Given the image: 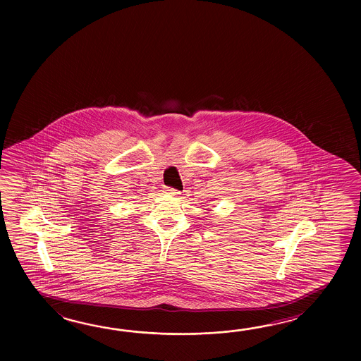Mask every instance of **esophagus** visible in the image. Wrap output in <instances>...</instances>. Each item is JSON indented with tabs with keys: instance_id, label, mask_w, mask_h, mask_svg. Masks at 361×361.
I'll return each instance as SVG.
<instances>
[{
	"instance_id": "34e87169",
	"label": "esophagus",
	"mask_w": 361,
	"mask_h": 361,
	"mask_svg": "<svg viewBox=\"0 0 361 361\" xmlns=\"http://www.w3.org/2000/svg\"><path fill=\"white\" fill-rule=\"evenodd\" d=\"M165 192H166L168 195H171V196H178V195L180 193L178 190H176V188H171V187H166V188H165Z\"/></svg>"
}]
</instances>
